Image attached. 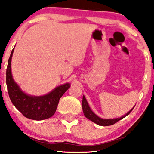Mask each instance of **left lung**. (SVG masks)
I'll return each instance as SVG.
<instances>
[{
    "instance_id": "left-lung-1",
    "label": "left lung",
    "mask_w": 154,
    "mask_h": 154,
    "mask_svg": "<svg viewBox=\"0 0 154 154\" xmlns=\"http://www.w3.org/2000/svg\"><path fill=\"white\" fill-rule=\"evenodd\" d=\"M134 107L130 111H128L125 115H124L123 116H122L121 118H117V119H103L97 116L95 113H93V111H92L91 110V109L90 108L87 100H86V99L84 95L83 97V101H82V108H83V113L84 115H85V116L88 119H89L91 121L94 122V123L102 126L111 125H113V124H115L116 123H117V122L119 121L120 120L123 119V118H125L126 116L129 114V113L132 111V109H134Z\"/></svg>"
}]
</instances>
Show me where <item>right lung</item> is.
I'll return each mask as SVG.
<instances>
[{"instance_id": "obj_1", "label": "right lung", "mask_w": 154, "mask_h": 154, "mask_svg": "<svg viewBox=\"0 0 154 154\" xmlns=\"http://www.w3.org/2000/svg\"><path fill=\"white\" fill-rule=\"evenodd\" d=\"M14 48L8 60L6 71V84L10 100L27 119L35 121L49 119L55 113L60 99L70 88V83L58 86L43 96H31L24 93L12 78L11 60Z\"/></svg>"}]
</instances>
